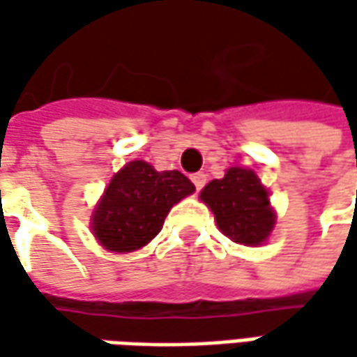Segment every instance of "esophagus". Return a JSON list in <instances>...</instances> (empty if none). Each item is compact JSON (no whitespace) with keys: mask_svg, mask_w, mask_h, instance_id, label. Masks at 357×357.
Listing matches in <instances>:
<instances>
[{"mask_svg":"<svg viewBox=\"0 0 357 357\" xmlns=\"http://www.w3.org/2000/svg\"><path fill=\"white\" fill-rule=\"evenodd\" d=\"M190 178H192V183H195V186H197V190H200L202 186L206 185V174H204V172H195Z\"/></svg>","mask_w":357,"mask_h":357,"instance_id":"34e87169","label":"esophagus"}]
</instances>
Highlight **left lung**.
<instances>
[{"label": "left lung", "instance_id": "obj_1", "mask_svg": "<svg viewBox=\"0 0 357 357\" xmlns=\"http://www.w3.org/2000/svg\"><path fill=\"white\" fill-rule=\"evenodd\" d=\"M200 199L214 213L216 225L238 244H262L274 227V213L258 176L246 169H228L202 188Z\"/></svg>", "mask_w": 357, "mask_h": 357}]
</instances>
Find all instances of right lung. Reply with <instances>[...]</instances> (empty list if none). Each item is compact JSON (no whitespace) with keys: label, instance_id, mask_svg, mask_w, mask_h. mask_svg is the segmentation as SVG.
I'll return each mask as SVG.
<instances>
[{"label":"right lung","instance_id":"right-lung-1","mask_svg":"<svg viewBox=\"0 0 357 357\" xmlns=\"http://www.w3.org/2000/svg\"><path fill=\"white\" fill-rule=\"evenodd\" d=\"M195 192L178 171H155L144 160H132L113 176L93 214V232L107 250L130 252L157 236L167 214Z\"/></svg>","mask_w":357,"mask_h":357}]
</instances>
